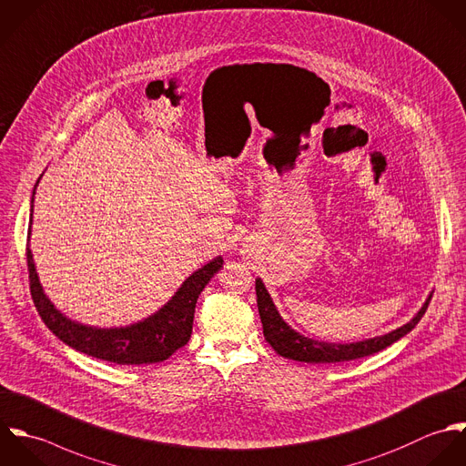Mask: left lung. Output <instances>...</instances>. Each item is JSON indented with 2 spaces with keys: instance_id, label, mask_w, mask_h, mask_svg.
Here are the masks:
<instances>
[{
  "instance_id": "8db88e82",
  "label": "left lung",
  "mask_w": 466,
  "mask_h": 466,
  "mask_svg": "<svg viewBox=\"0 0 466 466\" xmlns=\"http://www.w3.org/2000/svg\"><path fill=\"white\" fill-rule=\"evenodd\" d=\"M255 291H257V306H258V314L262 319L264 327V338L268 343L284 358L295 360V361H306V363H338V361H350L358 360L363 356H370L374 352L383 350L385 347L392 345L400 338H403L407 332H410L425 310L429 308V302L432 295L425 300L423 308L418 310V314L407 321L405 325L398 327L396 330H390L381 336H374L369 339L361 341H352V343H332V341H321L314 339L309 336H304L297 332L291 325L284 321L277 306L273 304L271 295L268 293L264 282L257 279L255 282Z\"/></svg>"
}]
</instances>
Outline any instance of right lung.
<instances>
[{
	"label": "right lung",
	"mask_w": 466,
	"mask_h": 466,
	"mask_svg": "<svg viewBox=\"0 0 466 466\" xmlns=\"http://www.w3.org/2000/svg\"><path fill=\"white\" fill-rule=\"evenodd\" d=\"M41 178V177H39ZM39 178L32 189L30 200V226L26 242V264L30 279V293L45 325L68 347L94 356L97 360L112 361L117 365H145L158 363L167 360L177 349L184 347L191 336L193 314L197 299L213 279V275L222 268V257L213 258L195 273H191L177 293L152 316L127 325V327H92L66 318L50 299L45 295L39 282L35 264L30 251V229L34 213V195Z\"/></svg>",
	"instance_id": "obj_1"
}]
</instances>
